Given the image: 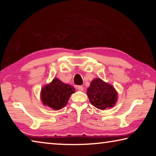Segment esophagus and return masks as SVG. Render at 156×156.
<instances>
[{"label": "esophagus", "instance_id": "34e87169", "mask_svg": "<svg viewBox=\"0 0 156 156\" xmlns=\"http://www.w3.org/2000/svg\"><path fill=\"white\" fill-rule=\"evenodd\" d=\"M77 89L79 91H84V88H83V86H77Z\"/></svg>", "mask_w": 156, "mask_h": 156}]
</instances>
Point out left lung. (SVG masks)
Returning a JSON list of instances; mask_svg holds the SVG:
<instances>
[{"mask_svg":"<svg viewBox=\"0 0 156 156\" xmlns=\"http://www.w3.org/2000/svg\"><path fill=\"white\" fill-rule=\"evenodd\" d=\"M91 104L97 109L112 108L118 100V92L113 87L100 78H94L87 89Z\"/></svg>","mask_w":156,"mask_h":156,"instance_id":"left-lung-1","label":"left lung"}]
</instances>
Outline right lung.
<instances>
[{"instance_id": "1", "label": "right lung", "mask_w": 156, "mask_h": 156, "mask_svg": "<svg viewBox=\"0 0 156 156\" xmlns=\"http://www.w3.org/2000/svg\"><path fill=\"white\" fill-rule=\"evenodd\" d=\"M75 88L54 78L51 83L47 84L41 91V100L44 106L54 110H60L67 104L72 94L75 93Z\"/></svg>"}]
</instances>
